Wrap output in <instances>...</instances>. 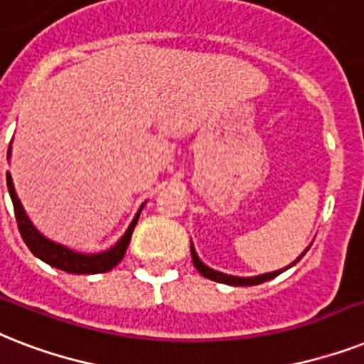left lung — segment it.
Here are the masks:
<instances>
[{"label":"left lung","instance_id":"1","mask_svg":"<svg viewBox=\"0 0 364 364\" xmlns=\"http://www.w3.org/2000/svg\"><path fill=\"white\" fill-rule=\"evenodd\" d=\"M310 248V246H308ZM308 248L302 252L301 255H299L297 259L293 261L291 264H287V267H284V269L280 270H272V272H264V274H259V276H232V274H225V272H220V270H214L210 269L208 264H205L203 261L199 259V255H197L196 248H193V242H191V259H193V264H196V269L199 270L200 274L205 276V278H208V280H214V282H220V284H228V286H257V284H263V282L267 280H272L274 276L282 274L284 270L291 269L293 264H297L299 261H301V257L308 252Z\"/></svg>","mask_w":364,"mask_h":364}]
</instances>
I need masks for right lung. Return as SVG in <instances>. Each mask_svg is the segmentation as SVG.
<instances>
[{
    "label": "right lung",
    "instance_id": "obj_1",
    "mask_svg": "<svg viewBox=\"0 0 364 364\" xmlns=\"http://www.w3.org/2000/svg\"><path fill=\"white\" fill-rule=\"evenodd\" d=\"M13 142V141H11ZM7 159H11V146H9ZM7 190L11 200H13L14 206V216H16V223H18V231L24 238L26 246L31 250V254L35 257H39L41 261H45L46 264H50L54 269L65 270V272H71V274H97V272H109L110 269H114L116 264L120 263L124 254H126L127 244L132 240L133 229H135L136 222H139V216H141V210L146 205V200L139 206V210L133 216L129 228L126 229V232L118 238V242L110 248L103 250V252H97V254H82V252H77V250H71L63 246L60 242H54L50 238H46L39 229L35 228L31 220L26 214L24 206L20 203L18 196H16V190H14L13 178H11V173H7Z\"/></svg>",
    "mask_w": 364,
    "mask_h": 364
}]
</instances>
